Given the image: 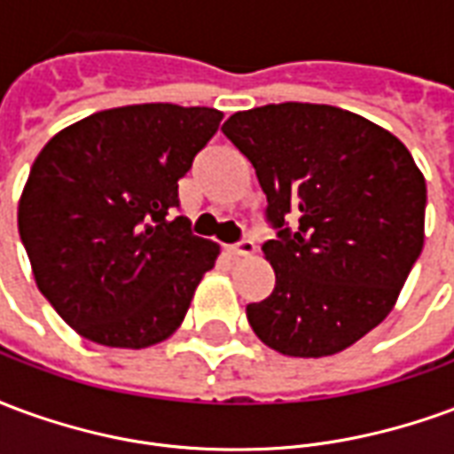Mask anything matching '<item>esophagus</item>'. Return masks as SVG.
Returning a JSON list of instances; mask_svg holds the SVG:
<instances>
[{
  "label": "esophagus",
  "instance_id": "esophagus-1",
  "mask_svg": "<svg viewBox=\"0 0 454 454\" xmlns=\"http://www.w3.org/2000/svg\"><path fill=\"white\" fill-rule=\"evenodd\" d=\"M255 253V243L253 240H240L236 246H228V255L231 257H247Z\"/></svg>",
  "mask_w": 454,
  "mask_h": 454
}]
</instances>
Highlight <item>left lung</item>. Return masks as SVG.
<instances>
[{
	"label": "left lung",
	"mask_w": 454,
	"mask_h": 454,
	"mask_svg": "<svg viewBox=\"0 0 454 454\" xmlns=\"http://www.w3.org/2000/svg\"><path fill=\"white\" fill-rule=\"evenodd\" d=\"M221 130L253 162L279 228L262 246L275 289L246 309L255 335L286 357L355 345L391 314L423 250L426 177L409 148L328 104H267Z\"/></svg>",
	"instance_id": "obj_1"
}]
</instances>
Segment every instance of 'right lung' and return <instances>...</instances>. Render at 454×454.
Instances as JSON below:
<instances>
[{"instance_id": "add662e5", "label": "right lung", "mask_w": 454, "mask_h": 454, "mask_svg": "<svg viewBox=\"0 0 454 454\" xmlns=\"http://www.w3.org/2000/svg\"><path fill=\"white\" fill-rule=\"evenodd\" d=\"M208 106L130 104L48 140L19 199L35 286L65 324L140 350L177 331L218 246L192 236L177 182L218 130Z\"/></svg>"}]
</instances>
